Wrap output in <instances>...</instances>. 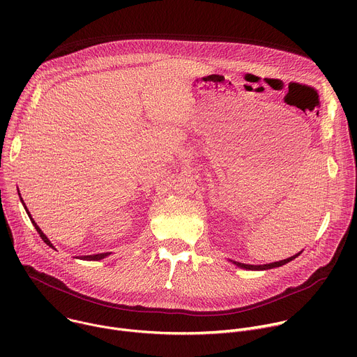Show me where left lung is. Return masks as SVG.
Segmentation results:
<instances>
[{"instance_id": "1", "label": "left lung", "mask_w": 357, "mask_h": 357, "mask_svg": "<svg viewBox=\"0 0 357 357\" xmlns=\"http://www.w3.org/2000/svg\"><path fill=\"white\" fill-rule=\"evenodd\" d=\"M298 256H299V252H298V254H295V256H292V257L287 259V260L277 261V263H271V264H264V266H251V264H243V263H237V261H234V264H236L237 267H240V268H245V270H270V268H274V267H281V266H284V264H287V263L292 261V260H294L295 257H298Z\"/></svg>"}]
</instances>
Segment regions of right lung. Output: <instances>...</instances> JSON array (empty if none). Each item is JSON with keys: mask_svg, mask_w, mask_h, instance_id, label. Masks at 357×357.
<instances>
[{"mask_svg": "<svg viewBox=\"0 0 357 357\" xmlns=\"http://www.w3.org/2000/svg\"><path fill=\"white\" fill-rule=\"evenodd\" d=\"M32 220V219H31ZM32 223H33V226H35V229H36V231H38V234L42 237V240L49 245V247H52L54 248V245H52V243L49 241V238L42 233V230L36 226V223L32 220ZM110 252H101V254H93V256H83V257H80L82 260H101V259H105V257H107Z\"/></svg>", "mask_w": 357, "mask_h": 357, "instance_id": "right-lung-1", "label": "right lung"}]
</instances>
